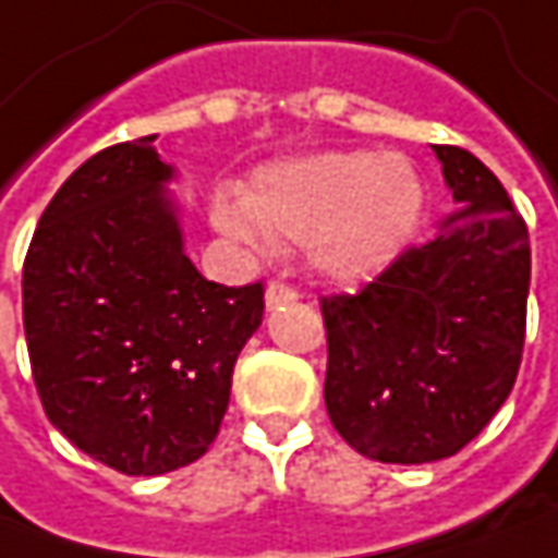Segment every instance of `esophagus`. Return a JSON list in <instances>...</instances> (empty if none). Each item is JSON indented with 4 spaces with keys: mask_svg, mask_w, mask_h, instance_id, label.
<instances>
[{
    "mask_svg": "<svg viewBox=\"0 0 558 558\" xmlns=\"http://www.w3.org/2000/svg\"><path fill=\"white\" fill-rule=\"evenodd\" d=\"M291 301H298V291L291 289V286H282V282H272L267 289V307H282V304H291Z\"/></svg>",
    "mask_w": 558,
    "mask_h": 558,
    "instance_id": "34e87169",
    "label": "esophagus"
}]
</instances>
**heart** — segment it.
Returning a JSON list of instances; mask_svg holds the SVG:
<instances>
[{
  "label": "heart",
  "instance_id": "heart-1",
  "mask_svg": "<svg viewBox=\"0 0 558 558\" xmlns=\"http://www.w3.org/2000/svg\"><path fill=\"white\" fill-rule=\"evenodd\" d=\"M425 185L397 155L323 151L260 167L242 198H217V226L245 242L311 245L335 282H366L416 235Z\"/></svg>",
  "mask_w": 558,
  "mask_h": 558
}]
</instances>
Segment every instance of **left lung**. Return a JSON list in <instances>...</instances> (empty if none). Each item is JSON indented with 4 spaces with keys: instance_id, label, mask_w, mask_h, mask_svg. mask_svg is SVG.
<instances>
[{
    "instance_id": "obj_1",
    "label": "left lung",
    "mask_w": 558,
    "mask_h": 558,
    "mask_svg": "<svg viewBox=\"0 0 558 558\" xmlns=\"http://www.w3.org/2000/svg\"><path fill=\"white\" fill-rule=\"evenodd\" d=\"M457 210L356 294L323 298L326 410L356 453L447 460L497 416L525 348L531 247L500 180L432 145Z\"/></svg>"
}]
</instances>
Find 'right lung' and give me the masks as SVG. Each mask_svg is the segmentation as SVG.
<instances>
[{
  "mask_svg": "<svg viewBox=\"0 0 558 558\" xmlns=\"http://www.w3.org/2000/svg\"><path fill=\"white\" fill-rule=\"evenodd\" d=\"M155 136L80 163L24 260V335L43 410L93 460L163 475L207 453L264 282H207L185 257Z\"/></svg>",
  "mask_w": 558,
  "mask_h": 558,
  "instance_id": "add662e5",
  "label": "right lung"
}]
</instances>
